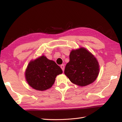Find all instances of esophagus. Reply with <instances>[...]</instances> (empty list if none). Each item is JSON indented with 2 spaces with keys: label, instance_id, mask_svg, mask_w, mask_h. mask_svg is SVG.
I'll return each mask as SVG.
<instances>
[{
  "label": "esophagus",
  "instance_id": "esophagus-1",
  "mask_svg": "<svg viewBox=\"0 0 122 122\" xmlns=\"http://www.w3.org/2000/svg\"><path fill=\"white\" fill-rule=\"evenodd\" d=\"M60 67H61V69L62 70L63 72H64V64H62V65H61Z\"/></svg>",
  "mask_w": 122,
  "mask_h": 122
}]
</instances>
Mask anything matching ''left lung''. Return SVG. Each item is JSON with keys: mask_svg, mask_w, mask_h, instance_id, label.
Returning <instances> with one entry per match:
<instances>
[{"mask_svg": "<svg viewBox=\"0 0 122 122\" xmlns=\"http://www.w3.org/2000/svg\"><path fill=\"white\" fill-rule=\"evenodd\" d=\"M99 72L97 59L86 49L80 47L71 51L64 74L72 83L79 86H86L95 81Z\"/></svg>", "mask_w": 122, "mask_h": 122, "instance_id": "8db88e82", "label": "left lung"}]
</instances>
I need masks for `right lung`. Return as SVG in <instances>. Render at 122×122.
I'll list each match as a JSON object with an SVG mask.
<instances>
[{
    "instance_id": "1",
    "label": "right lung",
    "mask_w": 122,
    "mask_h": 122,
    "mask_svg": "<svg viewBox=\"0 0 122 122\" xmlns=\"http://www.w3.org/2000/svg\"><path fill=\"white\" fill-rule=\"evenodd\" d=\"M62 72L55 62L41 56L30 61L25 71V78L33 89L43 91L51 88L56 76Z\"/></svg>"
}]
</instances>
